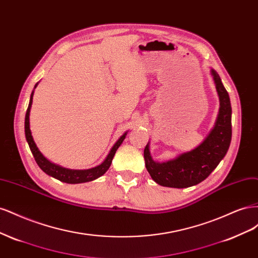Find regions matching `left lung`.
Masks as SVG:
<instances>
[{"instance_id": "left-lung-1", "label": "left lung", "mask_w": 258, "mask_h": 258, "mask_svg": "<svg viewBox=\"0 0 258 258\" xmlns=\"http://www.w3.org/2000/svg\"><path fill=\"white\" fill-rule=\"evenodd\" d=\"M215 88L220 98V111L213 129L199 146L166 162L155 161L150 144L144 148L145 166L154 181L166 187L186 188L206 179L225 157L231 141V105L220 75L212 69Z\"/></svg>"}]
</instances>
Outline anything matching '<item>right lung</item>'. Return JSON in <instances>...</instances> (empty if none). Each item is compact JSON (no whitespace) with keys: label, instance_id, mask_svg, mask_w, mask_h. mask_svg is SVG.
<instances>
[{"label":"right lung","instance_id":"1","mask_svg":"<svg viewBox=\"0 0 258 258\" xmlns=\"http://www.w3.org/2000/svg\"><path fill=\"white\" fill-rule=\"evenodd\" d=\"M36 86H37V84L34 86V88H36ZM33 93H34V91H32V93H31L29 106H28V110H27V113H26L25 134H26V139H27V142L29 144L30 150L34 156V159L38 165V167H40L46 174H48V175H50L54 178H57L61 182L69 183V184H79V183L90 182V181H93V179L100 177L101 175H103L108 170V168H110L112 160L114 158V155L117 151V148L120 146V144L122 143L124 138H126L127 132H124V134L118 139V141H117L114 144V146L112 147V150H111L110 154L107 155V157L105 158V160L102 163H101V165H99L95 168L87 169V170H72V169H67V168H63V167H60L58 165H54V163L50 162L47 158H45L43 154L40 151H38V148H37V146L34 142V140L32 138V135H31L29 116H30L31 105H32Z\"/></svg>","mask_w":258,"mask_h":258}]
</instances>
